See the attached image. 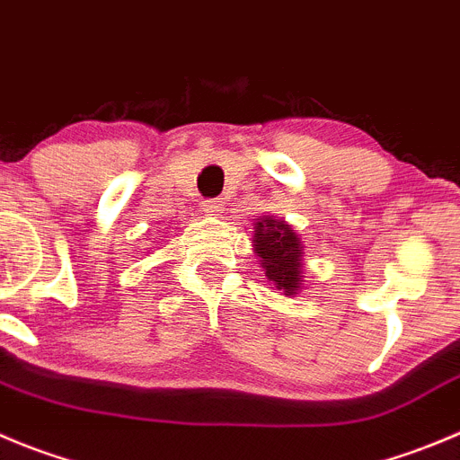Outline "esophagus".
<instances>
[{
    "label": "esophagus",
    "instance_id": "esophagus-1",
    "mask_svg": "<svg viewBox=\"0 0 460 460\" xmlns=\"http://www.w3.org/2000/svg\"><path fill=\"white\" fill-rule=\"evenodd\" d=\"M200 209H203V212H208V214H218L223 209V200L208 199V200H203V203H200Z\"/></svg>",
    "mask_w": 460,
    "mask_h": 460
}]
</instances>
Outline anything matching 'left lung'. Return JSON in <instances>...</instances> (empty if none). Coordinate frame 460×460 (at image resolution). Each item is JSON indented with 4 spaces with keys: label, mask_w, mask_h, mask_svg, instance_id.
<instances>
[{
    "label": "left lung",
    "mask_w": 460,
    "mask_h": 460,
    "mask_svg": "<svg viewBox=\"0 0 460 460\" xmlns=\"http://www.w3.org/2000/svg\"><path fill=\"white\" fill-rule=\"evenodd\" d=\"M255 252L260 255L261 266L266 269V278L278 288H282L284 296H293L300 288L303 275H300V264H303V246H300L298 234L284 221L266 217L257 221L255 226Z\"/></svg>",
    "instance_id": "8db88e82"
}]
</instances>
